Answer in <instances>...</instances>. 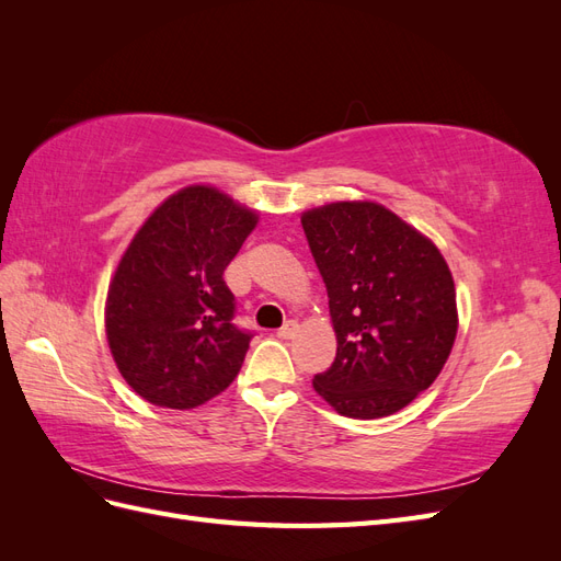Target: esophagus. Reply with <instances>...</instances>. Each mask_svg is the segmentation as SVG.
I'll list each match as a JSON object with an SVG mask.
<instances>
[{
    "label": "esophagus",
    "instance_id": "esophagus-1",
    "mask_svg": "<svg viewBox=\"0 0 561 561\" xmlns=\"http://www.w3.org/2000/svg\"><path fill=\"white\" fill-rule=\"evenodd\" d=\"M297 332H299V322L297 320H287L285 325L278 330V336L280 339H293Z\"/></svg>",
    "mask_w": 561,
    "mask_h": 561
}]
</instances>
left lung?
Segmentation results:
<instances>
[{
	"label": "left lung",
	"instance_id": "1",
	"mask_svg": "<svg viewBox=\"0 0 561 561\" xmlns=\"http://www.w3.org/2000/svg\"><path fill=\"white\" fill-rule=\"evenodd\" d=\"M336 334L316 393L351 419L400 412L443 371L456 342L451 271L437 245L375 201L301 213Z\"/></svg>",
	"mask_w": 561,
	"mask_h": 561
}]
</instances>
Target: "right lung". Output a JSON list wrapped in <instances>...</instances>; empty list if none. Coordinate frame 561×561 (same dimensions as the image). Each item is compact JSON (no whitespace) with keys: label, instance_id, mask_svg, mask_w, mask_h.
<instances>
[{"label":"right lung","instance_id":"1","mask_svg":"<svg viewBox=\"0 0 561 561\" xmlns=\"http://www.w3.org/2000/svg\"><path fill=\"white\" fill-rule=\"evenodd\" d=\"M260 213L210 184L168 196L135 231L110 280L105 332L126 383L157 407L194 410L241 371L250 334L233 328L222 274Z\"/></svg>","mask_w":561,"mask_h":561}]
</instances>
